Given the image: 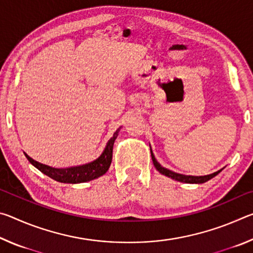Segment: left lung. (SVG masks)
<instances>
[{"label": "left lung", "instance_id": "left-lung-1", "mask_svg": "<svg viewBox=\"0 0 253 253\" xmlns=\"http://www.w3.org/2000/svg\"><path fill=\"white\" fill-rule=\"evenodd\" d=\"M152 160H153L154 166H155L158 172L162 173L163 175H166V176H169L170 178L175 179V181L183 182V183H191V184H193V183H195V184L205 183V182H208L209 179H211L214 176H216V175L221 172V169H220V170H217V172H215V173L210 174V175H204V176H191V175H183V174L174 173V172H172V170H169L168 169L162 168V166L158 164L157 161L155 160V157H154L153 154H152Z\"/></svg>", "mask_w": 253, "mask_h": 253}]
</instances>
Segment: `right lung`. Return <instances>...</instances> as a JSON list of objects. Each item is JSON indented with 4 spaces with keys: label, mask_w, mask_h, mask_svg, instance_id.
<instances>
[{
    "label": "right lung",
    "mask_w": 253,
    "mask_h": 253,
    "mask_svg": "<svg viewBox=\"0 0 253 253\" xmlns=\"http://www.w3.org/2000/svg\"><path fill=\"white\" fill-rule=\"evenodd\" d=\"M119 129L116 130L114 136L109 139V142L107 143V146L105 148L104 153L101 154L99 158H97L96 161L89 164H85L83 166H77V168H70V169H53L50 168L48 165L41 164V163L32 160L31 157L25 154L28 160L33 166L41 170L42 173L48 175L49 177L53 178L54 181L61 182V183H84L88 181H92L97 177L104 175L107 170H108L109 166L111 164V160H113V148L115 139L117 138Z\"/></svg>",
    "instance_id": "obj_1"
}]
</instances>
